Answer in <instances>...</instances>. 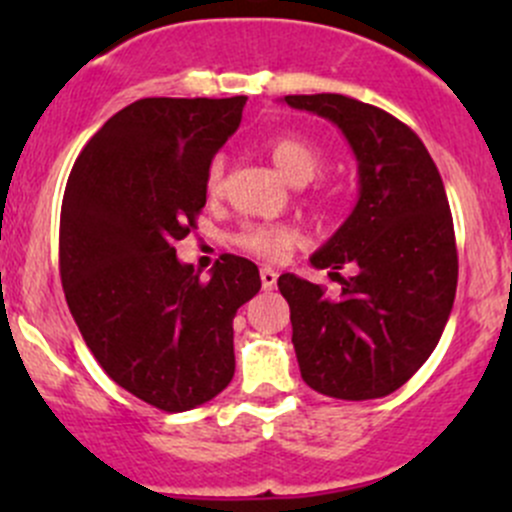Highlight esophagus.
Instances as JSON below:
<instances>
[{
  "mask_svg": "<svg viewBox=\"0 0 512 512\" xmlns=\"http://www.w3.org/2000/svg\"><path fill=\"white\" fill-rule=\"evenodd\" d=\"M260 280H262V287H265V289H275L277 287V272L272 270V267H262Z\"/></svg>",
  "mask_w": 512,
  "mask_h": 512,
  "instance_id": "obj_1",
  "label": "esophagus"
}]
</instances>
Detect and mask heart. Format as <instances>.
<instances>
[{
	"label": "heart",
	"instance_id": "1",
	"mask_svg": "<svg viewBox=\"0 0 512 512\" xmlns=\"http://www.w3.org/2000/svg\"><path fill=\"white\" fill-rule=\"evenodd\" d=\"M267 153H270L272 163L277 165L282 175L294 185H304L317 175L319 165H322V153L312 146V143L302 141V138L280 136L272 138L267 143ZM225 190V158L218 156L210 163L208 173H205V193L210 198H220ZM297 242V232L287 225H245L237 235V245L242 250L252 252V255L262 257V260H280L289 247Z\"/></svg>",
	"mask_w": 512,
	"mask_h": 512
}]
</instances>
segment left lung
<instances>
[{
	"label": "left lung",
	"mask_w": 512,
	"mask_h": 512,
	"mask_svg": "<svg viewBox=\"0 0 512 512\" xmlns=\"http://www.w3.org/2000/svg\"><path fill=\"white\" fill-rule=\"evenodd\" d=\"M332 121L359 163V200L309 257L342 285L285 272L292 344L307 386L332 399H381L421 369L453 309L458 252L446 188L421 138L381 108L342 94L285 96ZM353 267L352 278L336 272Z\"/></svg>",
	"instance_id": "8db88e82"
}]
</instances>
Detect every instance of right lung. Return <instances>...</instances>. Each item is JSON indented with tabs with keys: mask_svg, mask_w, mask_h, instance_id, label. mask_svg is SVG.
Returning <instances> with one entry per match:
<instances>
[{
	"mask_svg": "<svg viewBox=\"0 0 512 512\" xmlns=\"http://www.w3.org/2000/svg\"><path fill=\"white\" fill-rule=\"evenodd\" d=\"M245 101L121 108L76 158L61 203V285L86 347L118 386L168 414L230 384L232 319L262 287L245 257H220L203 282L173 247L205 208V173Z\"/></svg>",
	"mask_w": 512,
	"mask_h": 512,
	"instance_id": "add662e5",
	"label": "right lung"
}]
</instances>
